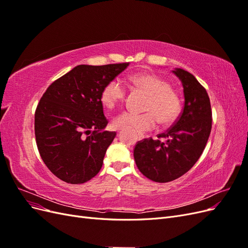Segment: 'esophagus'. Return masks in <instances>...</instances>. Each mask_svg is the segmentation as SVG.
<instances>
[{
    "label": "esophagus",
    "instance_id": "1",
    "mask_svg": "<svg viewBox=\"0 0 248 248\" xmlns=\"http://www.w3.org/2000/svg\"><path fill=\"white\" fill-rule=\"evenodd\" d=\"M142 139H144V136H141V134H139V136H138V140H141Z\"/></svg>",
    "mask_w": 248,
    "mask_h": 248
}]
</instances>
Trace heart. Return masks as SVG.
I'll return each instance as SVG.
<instances>
[{
    "label": "heart",
    "instance_id": "b5f03b06",
    "mask_svg": "<svg viewBox=\"0 0 248 248\" xmlns=\"http://www.w3.org/2000/svg\"><path fill=\"white\" fill-rule=\"evenodd\" d=\"M132 86L147 94L141 114L124 111L118 115L112 125L117 129L128 128L137 132L154 129L158 121L162 126H170L180 116L182 102L179 94L171 89L170 82L156 74L139 73L130 78ZM126 98V89L120 79H111L103 87L100 102L106 108H114Z\"/></svg>",
    "mask_w": 248,
    "mask_h": 248
}]
</instances>
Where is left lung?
Wrapping results in <instances>:
<instances>
[{
    "label": "left lung",
    "instance_id": "1",
    "mask_svg": "<svg viewBox=\"0 0 248 248\" xmlns=\"http://www.w3.org/2000/svg\"><path fill=\"white\" fill-rule=\"evenodd\" d=\"M172 73L181 80L184 108L174 126L158 136L139 141L134 160L142 175L155 182L166 183L188 171L206 147L212 127L211 104L206 89L191 73L176 68Z\"/></svg>",
    "mask_w": 248,
    "mask_h": 248
}]
</instances>
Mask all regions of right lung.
Returning <instances> with one entry per match:
<instances>
[{
    "mask_svg": "<svg viewBox=\"0 0 248 248\" xmlns=\"http://www.w3.org/2000/svg\"><path fill=\"white\" fill-rule=\"evenodd\" d=\"M129 63L78 65L47 88L35 112L43 162L62 181L81 184L98 174L116 132L104 130L100 93Z\"/></svg>",
    "mask_w": 248,
    "mask_h": 248,
    "instance_id": "add662e5",
    "label": "right lung"
}]
</instances>
